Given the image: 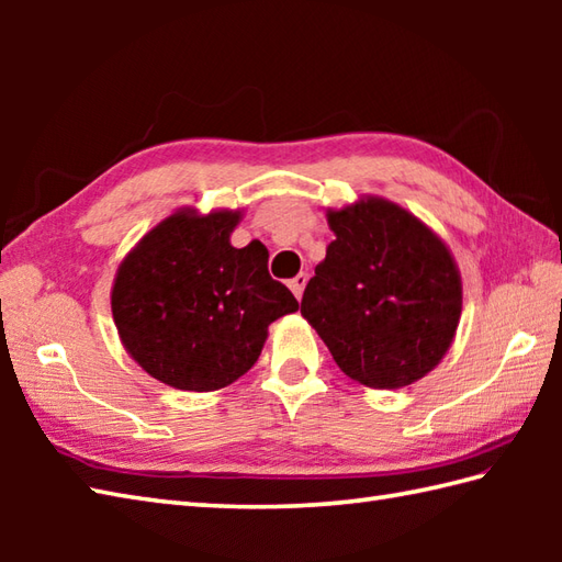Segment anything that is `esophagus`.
<instances>
[{
	"mask_svg": "<svg viewBox=\"0 0 562 562\" xmlns=\"http://www.w3.org/2000/svg\"><path fill=\"white\" fill-rule=\"evenodd\" d=\"M306 282H308V274H306V272H300V274H294V278L290 280V290L294 292V296H296V300H302V294H304V288H306Z\"/></svg>",
	"mask_w": 562,
	"mask_h": 562,
	"instance_id": "34e87169",
	"label": "esophagus"
}]
</instances>
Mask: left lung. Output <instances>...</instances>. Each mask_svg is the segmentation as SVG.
Wrapping results in <instances>:
<instances>
[{
    "mask_svg": "<svg viewBox=\"0 0 562 562\" xmlns=\"http://www.w3.org/2000/svg\"><path fill=\"white\" fill-rule=\"evenodd\" d=\"M336 238L316 266L302 316L333 360L369 389H403L441 362L461 318V272L413 212L379 195L328 210Z\"/></svg>",
    "mask_w": 562,
    "mask_h": 562,
    "instance_id": "1",
    "label": "left lung"
}]
</instances>
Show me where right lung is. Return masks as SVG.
Masks as SVG:
<instances>
[{"mask_svg":"<svg viewBox=\"0 0 562 562\" xmlns=\"http://www.w3.org/2000/svg\"><path fill=\"white\" fill-rule=\"evenodd\" d=\"M241 210H176L123 258L111 290L127 355L161 384L217 391L256 364L268 326L300 308L268 248L232 246Z\"/></svg>","mask_w":562,"mask_h":562,"instance_id":"add662e5","label":"right lung"}]
</instances>
